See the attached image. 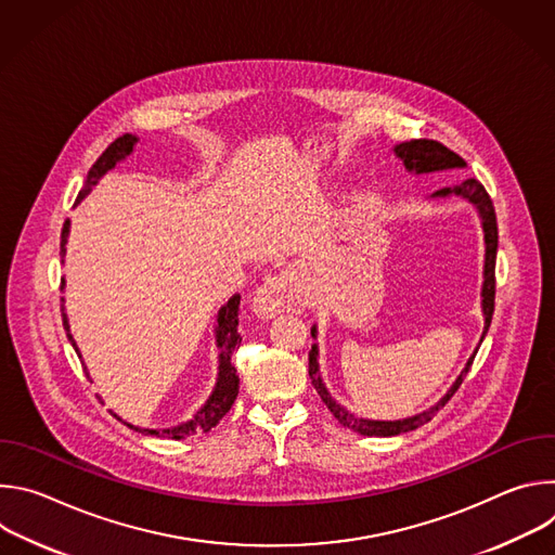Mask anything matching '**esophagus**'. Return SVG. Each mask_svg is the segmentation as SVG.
<instances>
[{"label":"esophagus","mask_w":555,"mask_h":555,"mask_svg":"<svg viewBox=\"0 0 555 555\" xmlns=\"http://www.w3.org/2000/svg\"><path fill=\"white\" fill-rule=\"evenodd\" d=\"M253 307L259 319H272L283 311H300L305 307L302 294L296 289L287 272L268 279L255 294Z\"/></svg>","instance_id":"34e87169"}]
</instances>
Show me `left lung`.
I'll use <instances>...</instances> for the list:
<instances>
[{"label":"left lung","mask_w":555,"mask_h":555,"mask_svg":"<svg viewBox=\"0 0 555 555\" xmlns=\"http://www.w3.org/2000/svg\"><path fill=\"white\" fill-rule=\"evenodd\" d=\"M392 153L400 157V160L404 163L406 171L409 173H415V176H422V173H437V171H448V169H463L465 167V160L463 157H459L454 151H450L448 146H443L441 142H435V140H411V142H400L392 146ZM461 197L465 202H469L474 208H477L479 217H481V228H483V240H486V261H483V285H481V311H483V319H486V327H483V334H481V340L477 345V349H474V353L469 356V360L465 362L463 371L459 373V377L454 379V384L448 388V392L443 395V398L413 415V417H406V420H395V422H379V420H364V417H358L353 415L351 411H347L345 406H340L325 386L323 377H321V364H319V345H311V351H309V377H311V384L313 388L319 390L321 400L327 404V409L334 413V417L349 430L353 433H360V435H366V437H395V435H402V433H411L420 426H424L426 422H430L437 411L441 406H446V402L452 398V395L456 392V388L461 386L463 377L467 375L469 371V364L474 360V356H477L488 330H490V323H492V313H494V292H496V281H494V270H496V248H499V225H496V212H494V206H492V199L488 195V191L483 189V184L479 180H463L461 184L456 186H446V189H439L435 191L430 197L433 199H443V197ZM319 336V330H315V325L311 327V338Z\"/></svg>","instance_id":"8db88e82"}]
</instances>
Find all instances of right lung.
I'll list each match as a JSON object with an SVG mask.
<instances>
[{"instance_id":"1","label":"right lung","mask_w":555,"mask_h":555,"mask_svg":"<svg viewBox=\"0 0 555 555\" xmlns=\"http://www.w3.org/2000/svg\"><path fill=\"white\" fill-rule=\"evenodd\" d=\"M138 144V138L133 133H125L120 138H116L105 151L103 155L99 157V160L92 165L90 173H88V180L81 189V193H78L76 197V204H81L83 197L90 195L92 186L99 184V180L116 169L118 163H122L127 155L133 153V146ZM67 236H69V219L63 223V230H61V257H65V244H67ZM63 261V259H61ZM65 287V281H61V289ZM63 300V298H61ZM240 300L242 296L234 294L228 298L225 305H221V309L217 311V325H215V340H217V349H219V373H217V382H215V388L210 392V398L206 400V404L189 420V422H182L173 428H163V430H153V428H138L133 424H127L129 428L138 430V433H144V435H155V437H171V439H184V437H191L195 433H208L210 428H215L219 424V420L230 411V406L234 404L236 400V392H240V375H236V369L232 366L230 358L234 353V349L242 345V336H240ZM61 315H63V327L67 332V340L72 343L74 351L78 353V358H81V351H78L72 334H69V321H67V313H65V307H61ZM90 377V373H88ZM114 417H118L114 413ZM120 420V417H118ZM122 422V420H120Z\"/></svg>"}]
</instances>
